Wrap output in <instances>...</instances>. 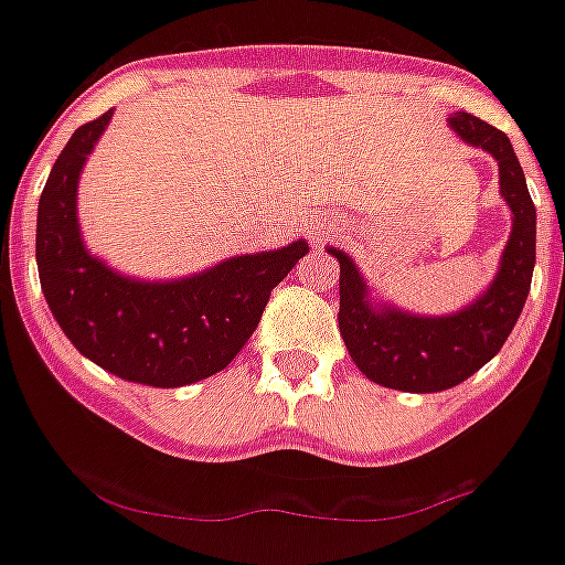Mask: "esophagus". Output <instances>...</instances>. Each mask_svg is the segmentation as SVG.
<instances>
[{
    "mask_svg": "<svg viewBox=\"0 0 565 565\" xmlns=\"http://www.w3.org/2000/svg\"><path fill=\"white\" fill-rule=\"evenodd\" d=\"M311 239H317V243H320V237H326V234H331V223H326V226H322V223H320V226H315V228H311Z\"/></svg>",
    "mask_w": 565,
    "mask_h": 565,
    "instance_id": "34e87169",
    "label": "esophagus"
}]
</instances>
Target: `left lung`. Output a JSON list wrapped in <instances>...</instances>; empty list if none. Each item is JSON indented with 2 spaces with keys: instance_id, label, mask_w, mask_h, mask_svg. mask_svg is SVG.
<instances>
[{
  "instance_id": "8db88e82",
  "label": "left lung",
  "mask_w": 565,
  "mask_h": 565,
  "mask_svg": "<svg viewBox=\"0 0 565 565\" xmlns=\"http://www.w3.org/2000/svg\"><path fill=\"white\" fill-rule=\"evenodd\" d=\"M450 126L463 143L489 151L500 162V193L511 206L513 228L491 287L467 309L445 317L408 315L388 303L372 307L375 300L353 259L344 250L328 248L339 259L344 348L372 383L399 392H445L489 364L511 337L533 281L535 206L511 140L469 113L450 115Z\"/></svg>"
}]
</instances>
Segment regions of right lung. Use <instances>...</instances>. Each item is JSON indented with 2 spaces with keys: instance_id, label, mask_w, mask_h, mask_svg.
<instances>
[{
  "instance_id": "1",
  "label": "right lung",
  "mask_w": 565,
  "mask_h": 565,
  "mask_svg": "<svg viewBox=\"0 0 565 565\" xmlns=\"http://www.w3.org/2000/svg\"><path fill=\"white\" fill-rule=\"evenodd\" d=\"M109 118L113 109L79 126L49 173L35 234L41 289L57 326L93 364L146 386H188L232 364L309 243L232 256L179 281L109 270L85 248L76 217L82 166Z\"/></svg>"
}]
</instances>
